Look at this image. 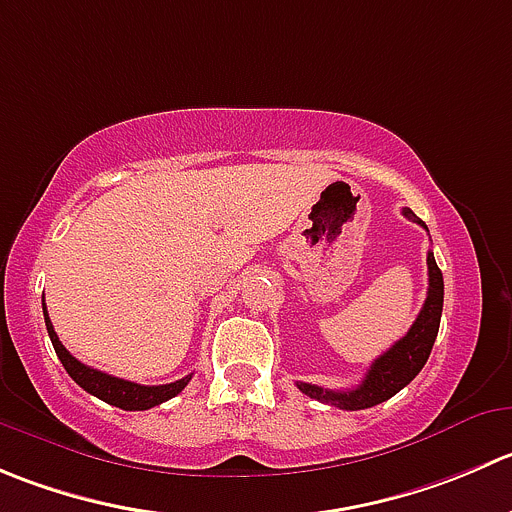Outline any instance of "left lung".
<instances>
[{
	"mask_svg": "<svg viewBox=\"0 0 512 512\" xmlns=\"http://www.w3.org/2000/svg\"><path fill=\"white\" fill-rule=\"evenodd\" d=\"M403 215L425 227V222L420 220L413 210H408V207L403 210ZM425 230H428V227H425ZM443 295V272H440L433 252H428V297H425V305L423 310H420L418 320L413 322L408 335L400 337L388 352H382V355L372 362L360 385L352 390H327L320 388V385H310V382H297V388L305 395H310V398L327 405H335V408L340 410H365L372 408V405H380L385 403V400H390L395 393H400V390L423 370L425 362H428L430 350H433L435 345V337H438L440 315H443Z\"/></svg>",
	"mask_w": 512,
	"mask_h": 512,
	"instance_id": "left-lung-1",
	"label": "left lung"
}]
</instances>
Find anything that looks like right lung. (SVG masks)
Here are the masks:
<instances>
[{
    "label": "right lung",
    "instance_id": "obj_1",
    "mask_svg": "<svg viewBox=\"0 0 512 512\" xmlns=\"http://www.w3.org/2000/svg\"><path fill=\"white\" fill-rule=\"evenodd\" d=\"M42 310H44V322H47L49 340H52L54 352H57V357L62 360L64 370L69 372V377L77 382L79 388L87 390L89 395H94V398L114 405V408L150 410V408H155V405H162V403H167L170 398H175V395H180L182 390L187 388V382L192 380V375H187V377H182V380L170 382V385H137V382L107 375V372H102V370H94V367L84 365V362H79L77 357L69 355V350L62 345V342H59L57 332H54L52 320H49L47 305H44V302H42Z\"/></svg>",
    "mask_w": 512,
    "mask_h": 512
}]
</instances>
